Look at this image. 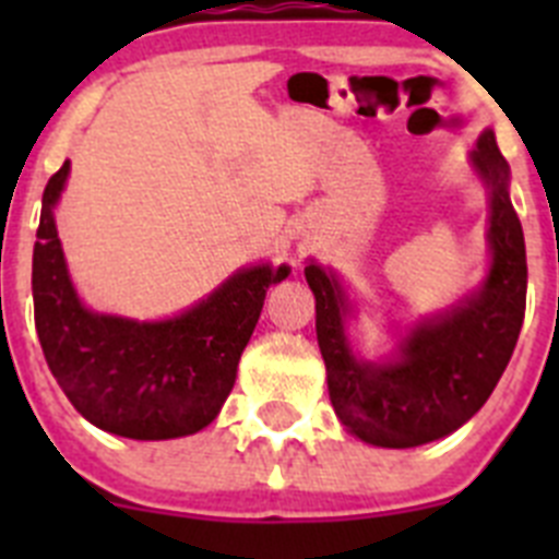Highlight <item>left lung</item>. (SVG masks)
<instances>
[{"label": "left lung", "mask_w": 559, "mask_h": 559, "mask_svg": "<svg viewBox=\"0 0 559 559\" xmlns=\"http://www.w3.org/2000/svg\"><path fill=\"white\" fill-rule=\"evenodd\" d=\"M471 162L490 190L487 280L448 313L408 330L392 360L355 358L344 333L347 294L333 271L316 263L305 269L330 400L347 431L367 445L417 448L462 428L487 403L518 344L526 310V246L510 201V165L490 128L478 136Z\"/></svg>", "instance_id": "obj_1"}]
</instances>
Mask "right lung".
Instances as JSON below:
<instances>
[{"instance_id":"right-lung-1","label":"right lung","mask_w":559,"mask_h":559,"mask_svg":"<svg viewBox=\"0 0 559 559\" xmlns=\"http://www.w3.org/2000/svg\"><path fill=\"white\" fill-rule=\"evenodd\" d=\"M69 162L47 181L33 249V305L44 358L69 403L108 433L176 439L218 417L235 386L269 285L288 265H251L165 322L92 313L78 299L58 240L56 210Z\"/></svg>"}]
</instances>
